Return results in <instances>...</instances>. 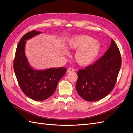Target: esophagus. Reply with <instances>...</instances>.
I'll return each instance as SVG.
<instances>
[{
	"instance_id": "esophagus-1",
	"label": "esophagus",
	"mask_w": 133,
	"mask_h": 133,
	"mask_svg": "<svg viewBox=\"0 0 133 133\" xmlns=\"http://www.w3.org/2000/svg\"><path fill=\"white\" fill-rule=\"evenodd\" d=\"M75 69H74L73 68H69L67 70V72H75Z\"/></svg>"
}]
</instances>
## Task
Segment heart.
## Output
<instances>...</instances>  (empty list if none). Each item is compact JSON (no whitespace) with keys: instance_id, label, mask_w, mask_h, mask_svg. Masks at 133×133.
<instances>
[{"instance_id":"1","label":"heart","mask_w":133,"mask_h":133,"mask_svg":"<svg viewBox=\"0 0 133 133\" xmlns=\"http://www.w3.org/2000/svg\"><path fill=\"white\" fill-rule=\"evenodd\" d=\"M68 48L78 50L75 55L76 61L81 66H88L97 57L101 46L99 42L88 35L75 36L70 41Z\"/></svg>"}]
</instances>
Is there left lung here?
I'll return each mask as SVG.
<instances>
[{"instance_id":"8db88e82","label":"left lung","mask_w":133,"mask_h":133,"mask_svg":"<svg viewBox=\"0 0 133 133\" xmlns=\"http://www.w3.org/2000/svg\"><path fill=\"white\" fill-rule=\"evenodd\" d=\"M121 65V52L112 39L103 56L78 71L76 88L79 96L87 101L95 102L109 95L115 87Z\"/></svg>"}]
</instances>
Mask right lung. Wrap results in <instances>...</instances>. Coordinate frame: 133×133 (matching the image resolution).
<instances>
[{"instance_id":"right-lung-1","label":"right lung","mask_w":133,"mask_h":133,"mask_svg":"<svg viewBox=\"0 0 133 133\" xmlns=\"http://www.w3.org/2000/svg\"><path fill=\"white\" fill-rule=\"evenodd\" d=\"M41 32L33 30L21 38L17 46L14 59V70L19 86L23 93L31 99L42 101L54 93L57 85L65 75V67L52 68L44 71H35L30 66L25 55L26 40Z\"/></svg>"}]
</instances>
